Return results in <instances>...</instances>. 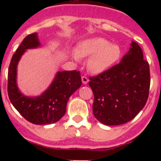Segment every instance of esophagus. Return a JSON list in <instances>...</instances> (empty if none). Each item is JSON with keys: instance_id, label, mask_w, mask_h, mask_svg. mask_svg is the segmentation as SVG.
Listing matches in <instances>:
<instances>
[{"instance_id": "obj_1", "label": "esophagus", "mask_w": 161, "mask_h": 161, "mask_svg": "<svg viewBox=\"0 0 161 161\" xmlns=\"http://www.w3.org/2000/svg\"><path fill=\"white\" fill-rule=\"evenodd\" d=\"M81 80H82V82H83V84H85V85H86V84L89 82V79H88L87 76H81Z\"/></svg>"}]
</instances>
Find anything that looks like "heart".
<instances>
[{
	"mask_svg": "<svg viewBox=\"0 0 161 161\" xmlns=\"http://www.w3.org/2000/svg\"><path fill=\"white\" fill-rule=\"evenodd\" d=\"M87 56H89L87 62L89 72L100 74L119 62L122 56V49L118 44L110 43L103 38H87L79 44L73 57L78 61L80 57Z\"/></svg>",
	"mask_w": 161,
	"mask_h": 161,
	"instance_id": "1",
	"label": "heart"
}]
</instances>
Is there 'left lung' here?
I'll use <instances>...</instances> for the list:
<instances>
[{
  "mask_svg": "<svg viewBox=\"0 0 161 161\" xmlns=\"http://www.w3.org/2000/svg\"><path fill=\"white\" fill-rule=\"evenodd\" d=\"M89 80L94 95L93 115L102 124L115 126L130 122L148 98L149 64L136 42H132L120 63Z\"/></svg>",
  "mask_w": 161,
  "mask_h": 161,
  "instance_id": "8db88e82",
  "label": "left lung"
}]
</instances>
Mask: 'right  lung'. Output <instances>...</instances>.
<instances>
[{
    "mask_svg": "<svg viewBox=\"0 0 161 161\" xmlns=\"http://www.w3.org/2000/svg\"><path fill=\"white\" fill-rule=\"evenodd\" d=\"M39 46L37 33L24 38L11 59L7 89L11 103L24 119L36 125L52 124L64 115L68 99L81 85V77L76 70L58 72L52 85L42 95L31 97L22 94L17 86L18 61L25 50Z\"/></svg>",
    "mask_w": 161,
    "mask_h": 161,
    "instance_id": "obj_1",
    "label": "right lung"
}]
</instances>
